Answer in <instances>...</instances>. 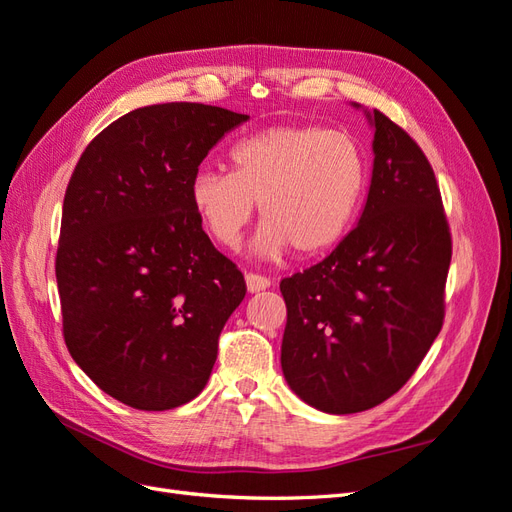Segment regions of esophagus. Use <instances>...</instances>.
Returning a JSON list of instances; mask_svg holds the SVG:
<instances>
[{
    "label": "esophagus",
    "instance_id": "1",
    "mask_svg": "<svg viewBox=\"0 0 512 512\" xmlns=\"http://www.w3.org/2000/svg\"><path fill=\"white\" fill-rule=\"evenodd\" d=\"M245 284H247V290L250 292H260V290H267L271 286V280L267 275H260V273H245Z\"/></svg>",
    "mask_w": 512,
    "mask_h": 512
}]
</instances>
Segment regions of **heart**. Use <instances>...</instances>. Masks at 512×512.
<instances>
[{
	"label": "heart",
	"instance_id": "heart-1",
	"mask_svg": "<svg viewBox=\"0 0 512 512\" xmlns=\"http://www.w3.org/2000/svg\"><path fill=\"white\" fill-rule=\"evenodd\" d=\"M232 170L203 168L190 198L213 241L237 245L260 205L265 226L254 252L282 258L290 250L320 256L359 218L369 183L363 147L346 132L322 126H273L230 151Z\"/></svg>",
	"mask_w": 512,
	"mask_h": 512
}]
</instances>
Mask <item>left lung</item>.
I'll return each mask as SVG.
<instances>
[{
    "label": "left lung",
    "mask_w": 512,
    "mask_h": 512,
    "mask_svg": "<svg viewBox=\"0 0 512 512\" xmlns=\"http://www.w3.org/2000/svg\"><path fill=\"white\" fill-rule=\"evenodd\" d=\"M367 117L374 173L359 224L318 265L280 282L284 376L329 414L374 408L412 378L442 329L453 256L423 149L384 113Z\"/></svg>",
    "instance_id": "8db88e82"
}]
</instances>
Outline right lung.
Segmentation results:
<instances>
[{
    "instance_id": "add662e5",
    "label": "right lung",
    "mask_w": 512,
    "mask_h": 512,
    "mask_svg": "<svg viewBox=\"0 0 512 512\" xmlns=\"http://www.w3.org/2000/svg\"><path fill=\"white\" fill-rule=\"evenodd\" d=\"M245 119L196 102L136 108L87 145L70 177L55 258L64 339L130 408L173 410L203 391L247 292L190 198L209 149Z\"/></svg>"
}]
</instances>
